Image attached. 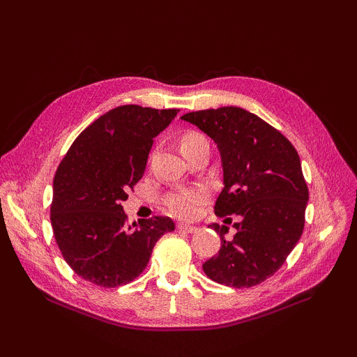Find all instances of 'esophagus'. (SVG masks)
I'll use <instances>...</instances> for the list:
<instances>
[{
	"mask_svg": "<svg viewBox=\"0 0 357 357\" xmlns=\"http://www.w3.org/2000/svg\"><path fill=\"white\" fill-rule=\"evenodd\" d=\"M177 229H178L180 232H186V234H193V232L198 231V228H195V226L185 225V223H178V225H177Z\"/></svg>",
	"mask_w": 357,
	"mask_h": 357,
	"instance_id": "obj_1",
	"label": "esophagus"
}]
</instances>
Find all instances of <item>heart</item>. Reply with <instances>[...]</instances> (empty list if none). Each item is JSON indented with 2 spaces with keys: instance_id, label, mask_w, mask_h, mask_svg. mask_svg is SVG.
Returning <instances> with one entry per match:
<instances>
[{
  "instance_id": "heart-1",
  "label": "heart",
  "mask_w": 357,
  "mask_h": 357,
  "mask_svg": "<svg viewBox=\"0 0 357 357\" xmlns=\"http://www.w3.org/2000/svg\"><path fill=\"white\" fill-rule=\"evenodd\" d=\"M205 139L201 134L198 132H186L180 139V146L181 149H185L186 146H190L193 143H198ZM204 201V193L198 190H180L172 193L165 201L168 210L177 215V218L181 219H192L195 218L199 210V205Z\"/></svg>"
}]
</instances>
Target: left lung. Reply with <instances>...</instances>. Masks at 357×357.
Here are the masks:
<instances>
[{
  "label": "left lung",
  "instance_id": "8db88e82",
  "mask_svg": "<svg viewBox=\"0 0 357 357\" xmlns=\"http://www.w3.org/2000/svg\"><path fill=\"white\" fill-rule=\"evenodd\" d=\"M183 121L198 126L218 144L223 189L214 205L219 218L231 219L236 234L202 265L213 282L252 287L277 273L299 241L305 225L308 188L296 149L261 117L240 107L192 112Z\"/></svg>",
  "mask_w": 357,
  "mask_h": 357
}]
</instances>
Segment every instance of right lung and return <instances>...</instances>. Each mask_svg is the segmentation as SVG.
Returning <instances> with one entry per match:
<instances>
[{
  "mask_svg": "<svg viewBox=\"0 0 357 357\" xmlns=\"http://www.w3.org/2000/svg\"><path fill=\"white\" fill-rule=\"evenodd\" d=\"M177 113L116 107L86 128L61 160L50 205L53 235L66 262L86 282L131 283L144 271L156 241L174 231L164 215L128 225L122 201L143 177L153 138Z\"/></svg>",
  "mask_w": 357,
  "mask_h": 357,
  "instance_id": "obj_1",
  "label": "right lung"
}]
</instances>
